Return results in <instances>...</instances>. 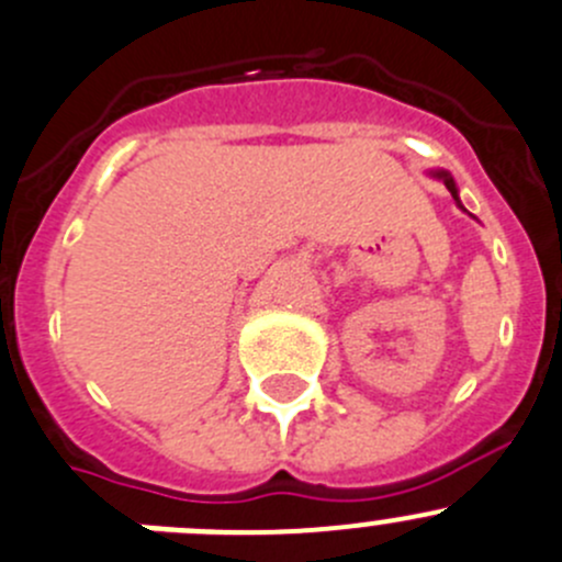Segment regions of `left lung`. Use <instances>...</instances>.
<instances>
[{"instance_id": "obj_1", "label": "left lung", "mask_w": 562, "mask_h": 562, "mask_svg": "<svg viewBox=\"0 0 562 562\" xmlns=\"http://www.w3.org/2000/svg\"><path fill=\"white\" fill-rule=\"evenodd\" d=\"M428 176H431V178H437V181H442V183H445V187H448V192H450V194H453L456 205H459V209H461V211H467V209H464V205H461V198H459V187H456L453 176H450V172H448V170H431V172H428ZM467 214H470V211H467Z\"/></svg>"}]
</instances>
